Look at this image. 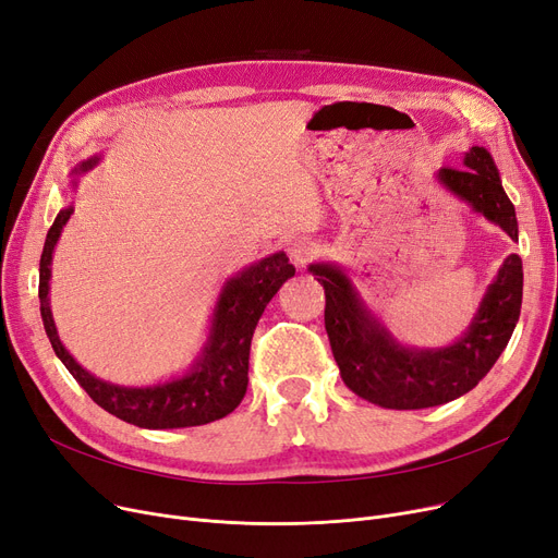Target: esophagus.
<instances>
[{
	"label": "esophagus",
	"instance_id": "esophagus-1",
	"mask_svg": "<svg viewBox=\"0 0 558 558\" xmlns=\"http://www.w3.org/2000/svg\"><path fill=\"white\" fill-rule=\"evenodd\" d=\"M314 255H317V244L310 239H296L294 244L289 246V257H292V262L299 266V269L307 266Z\"/></svg>",
	"mask_w": 558,
	"mask_h": 558
}]
</instances>
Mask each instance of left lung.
Segmentation results:
<instances>
[{
  "label": "left lung",
  "mask_w": 558,
  "mask_h": 558,
  "mask_svg": "<svg viewBox=\"0 0 558 558\" xmlns=\"http://www.w3.org/2000/svg\"><path fill=\"white\" fill-rule=\"evenodd\" d=\"M463 163L440 168L435 178L518 241L515 207L501 186L493 155L472 145ZM307 271L326 289V332L344 385L380 408L420 410L468 395L493 369L520 319L522 259L515 253L499 266L468 330L438 349L401 344L339 264L314 262Z\"/></svg>",
  "instance_id": "obj_1"
}]
</instances>
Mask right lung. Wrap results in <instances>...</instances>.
Segmentation results:
<instances>
[{
	"mask_svg": "<svg viewBox=\"0 0 558 558\" xmlns=\"http://www.w3.org/2000/svg\"><path fill=\"white\" fill-rule=\"evenodd\" d=\"M98 155L82 161L72 171V175H75L70 180L72 186H77L80 173L90 171L93 166H98ZM72 211L75 209L68 205L57 214L50 232H47L38 269L43 326L57 357L63 362L72 378L107 413L141 428L203 426L230 415L246 395L251 339L262 312L266 303L278 294L282 282L296 274L294 266L289 264V257L282 251L274 253L223 282L219 301H216L211 312L207 342L182 376L168 378L157 385L125 387L86 372L61 344L54 326L50 296H47L52 278V255Z\"/></svg>",
	"mask_w": 558,
	"mask_h": 558,
	"instance_id": "right-lung-1",
	"label": "right lung"
}]
</instances>
